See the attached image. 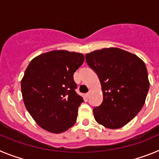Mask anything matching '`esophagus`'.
I'll list each match as a JSON object with an SVG mask.
<instances>
[{
	"mask_svg": "<svg viewBox=\"0 0 159 159\" xmlns=\"http://www.w3.org/2000/svg\"><path fill=\"white\" fill-rule=\"evenodd\" d=\"M90 95H91V92H90V91H89V92H88V93H86V97H87V98H88V97L90 96Z\"/></svg>",
	"mask_w": 159,
	"mask_h": 159,
	"instance_id": "obj_1",
	"label": "esophagus"
}]
</instances>
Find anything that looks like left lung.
Here are the masks:
<instances>
[{"instance_id": "left-lung-1", "label": "left lung", "mask_w": 159, "mask_h": 159, "mask_svg": "<svg viewBox=\"0 0 159 159\" xmlns=\"http://www.w3.org/2000/svg\"><path fill=\"white\" fill-rule=\"evenodd\" d=\"M89 67L97 74L103 99L93 109L96 122L110 129L128 123L145 103L150 88L147 67L129 52L108 48L85 56Z\"/></svg>"}]
</instances>
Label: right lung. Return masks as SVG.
Masks as SVG:
<instances>
[{"label":"right lung","instance_id":"obj_1","mask_svg":"<svg viewBox=\"0 0 159 159\" xmlns=\"http://www.w3.org/2000/svg\"><path fill=\"white\" fill-rule=\"evenodd\" d=\"M84 61L82 53L55 50L29 63L21 80L22 97L28 111L43 130L60 134L76 122L84 99L75 92L73 75Z\"/></svg>","mask_w":159,"mask_h":159}]
</instances>
